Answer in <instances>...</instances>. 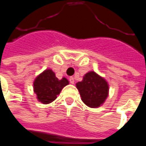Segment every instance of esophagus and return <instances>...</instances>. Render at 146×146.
<instances>
[{"mask_svg": "<svg viewBox=\"0 0 146 146\" xmlns=\"http://www.w3.org/2000/svg\"><path fill=\"white\" fill-rule=\"evenodd\" d=\"M69 82H70L71 84H74V82H75V78H74L73 77H70V78H69Z\"/></svg>", "mask_w": 146, "mask_h": 146, "instance_id": "esophagus-1", "label": "esophagus"}]
</instances>
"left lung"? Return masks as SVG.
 Here are the masks:
<instances>
[{"instance_id":"8db88e82","label":"left lung","mask_w":146,"mask_h":146,"mask_svg":"<svg viewBox=\"0 0 146 146\" xmlns=\"http://www.w3.org/2000/svg\"><path fill=\"white\" fill-rule=\"evenodd\" d=\"M76 87L84 103L92 108L100 106L108 95L107 83L95 72L86 73L83 80L76 84Z\"/></svg>"}]
</instances>
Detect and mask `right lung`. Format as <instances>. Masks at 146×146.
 I'll list each match as a JSON object with an SVG mask.
<instances>
[{
    "label": "right lung",
    "instance_id": "add662e5",
    "mask_svg": "<svg viewBox=\"0 0 146 146\" xmlns=\"http://www.w3.org/2000/svg\"><path fill=\"white\" fill-rule=\"evenodd\" d=\"M67 84H68V80L66 78L59 80L51 70L47 69L35 78L34 90L40 102L49 104L56 98Z\"/></svg>",
    "mask_w": 146,
    "mask_h": 146
}]
</instances>
